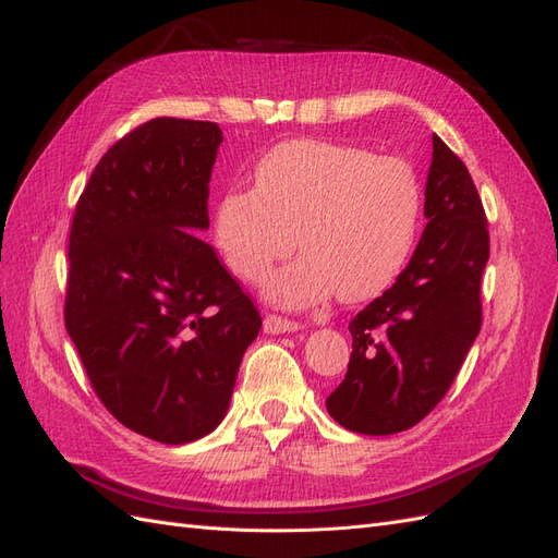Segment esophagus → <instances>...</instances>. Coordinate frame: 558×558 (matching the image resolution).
<instances>
[{"mask_svg": "<svg viewBox=\"0 0 558 558\" xmlns=\"http://www.w3.org/2000/svg\"><path fill=\"white\" fill-rule=\"evenodd\" d=\"M301 325L294 320H288V317H280L276 313H268L264 317V331L266 333H284V331H296Z\"/></svg>", "mask_w": 558, "mask_h": 558, "instance_id": "34e87169", "label": "esophagus"}]
</instances>
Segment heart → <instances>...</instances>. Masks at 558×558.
Listing matches in <instances>:
<instances>
[{"label": "heart", "mask_w": 558, "mask_h": 558, "mask_svg": "<svg viewBox=\"0 0 558 558\" xmlns=\"http://www.w3.org/2000/svg\"><path fill=\"white\" fill-rule=\"evenodd\" d=\"M421 184L397 156L345 142L292 140L254 168V186H229L215 205V241L243 282H262L296 247L306 254L268 282V296L301 306L339 290L364 301L400 276L416 243Z\"/></svg>", "instance_id": "obj_1"}]
</instances>
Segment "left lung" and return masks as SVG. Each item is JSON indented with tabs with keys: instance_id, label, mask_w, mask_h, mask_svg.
Instances as JSON below:
<instances>
[{
	"instance_id": "1",
	"label": "left lung",
	"mask_w": 558,
	"mask_h": 558,
	"mask_svg": "<svg viewBox=\"0 0 558 558\" xmlns=\"http://www.w3.org/2000/svg\"><path fill=\"white\" fill-rule=\"evenodd\" d=\"M421 243L395 284L360 311L329 416L360 435L421 423L451 388L482 329L488 225L465 163L433 135Z\"/></svg>"
}]
</instances>
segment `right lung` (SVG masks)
I'll use <instances>...</instances> for the list:
<instances>
[{
  "label": "right lung",
  "mask_w": 558,
  "mask_h": 558,
  "mask_svg": "<svg viewBox=\"0 0 558 558\" xmlns=\"http://www.w3.org/2000/svg\"><path fill=\"white\" fill-rule=\"evenodd\" d=\"M213 121L158 117L95 166L70 231L65 327L90 386L133 433L201 439L227 416L262 315L215 250Z\"/></svg>",
  "instance_id": "1"
}]
</instances>
